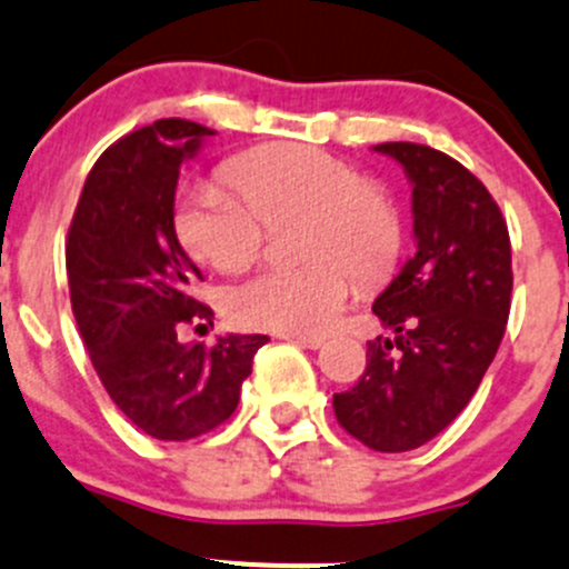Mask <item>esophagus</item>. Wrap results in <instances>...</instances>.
Returning a JSON list of instances; mask_svg holds the SVG:
<instances>
[{
	"label": "esophagus",
	"instance_id": "34e87169",
	"mask_svg": "<svg viewBox=\"0 0 569 569\" xmlns=\"http://www.w3.org/2000/svg\"><path fill=\"white\" fill-rule=\"evenodd\" d=\"M282 340L296 342V346L301 348H312V351H318V348L323 346V337H312V335H282Z\"/></svg>",
	"mask_w": 569,
	"mask_h": 569
}]
</instances>
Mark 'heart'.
<instances>
[{
  "mask_svg": "<svg viewBox=\"0 0 569 569\" xmlns=\"http://www.w3.org/2000/svg\"><path fill=\"white\" fill-rule=\"evenodd\" d=\"M231 190L193 182L177 204L184 249L218 271L251 266L266 243V223L303 216V266H273L243 282L229 312L251 329L323 335L340 320L353 277L379 279L401 251V216L385 190L357 168L315 146H268L223 168Z\"/></svg>",
  "mask_w": 569,
  "mask_h": 569,
  "instance_id": "1",
  "label": "heart"
}]
</instances>
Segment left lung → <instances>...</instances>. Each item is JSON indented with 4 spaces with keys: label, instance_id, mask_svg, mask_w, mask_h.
<instances>
[{
    "label": "left lung",
    "instance_id": "1",
    "mask_svg": "<svg viewBox=\"0 0 569 569\" xmlns=\"http://www.w3.org/2000/svg\"><path fill=\"white\" fill-rule=\"evenodd\" d=\"M412 184L415 257L373 301L396 340L368 346V368L335 396L342 429L381 453L420 448L457 420L509 320L511 246L489 190L453 157L381 143Z\"/></svg>",
    "mask_w": 569,
    "mask_h": 569
}]
</instances>
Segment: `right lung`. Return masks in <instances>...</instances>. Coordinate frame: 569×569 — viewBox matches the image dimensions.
<instances>
[{
	"instance_id": "1",
	"label": "right lung",
	"mask_w": 569,
	"mask_h": 569,
	"mask_svg": "<svg viewBox=\"0 0 569 569\" xmlns=\"http://www.w3.org/2000/svg\"><path fill=\"white\" fill-rule=\"evenodd\" d=\"M212 129L160 118L96 160L66 243L71 309L91 362L118 409L154 440L207 435L234 412L266 335L179 342L177 329L210 320L204 282L173 229L179 168Z\"/></svg>"
}]
</instances>
